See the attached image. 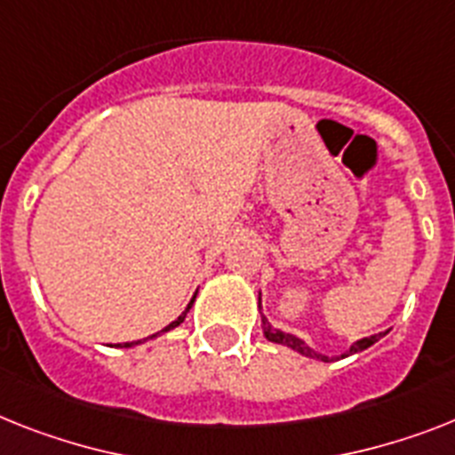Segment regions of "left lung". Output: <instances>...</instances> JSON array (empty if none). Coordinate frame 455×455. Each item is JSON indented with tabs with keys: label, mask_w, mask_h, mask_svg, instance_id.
Here are the masks:
<instances>
[{
	"label": "left lung",
	"mask_w": 455,
	"mask_h": 455,
	"mask_svg": "<svg viewBox=\"0 0 455 455\" xmlns=\"http://www.w3.org/2000/svg\"><path fill=\"white\" fill-rule=\"evenodd\" d=\"M258 307H260V298H258ZM262 316V311H260ZM388 332V330H386ZM386 332H379V335H370V337H363V339L354 341L351 347H348V351H344L341 355H323L318 354V351H314L311 347H307V341L299 339V337L291 335V332H283V330L274 328L272 323L267 321V318L262 316V335L267 337L269 341H274V344H281V347H288L292 348V351H298L299 355H304V358H316V360H323V363H330V360H339V358H347V355H354V354H360V351H365V348H370L374 341H379L381 337H386Z\"/></svg>",
	"instance_id": "left-lung-1"
}]
</instances>
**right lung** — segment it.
<instances>
[{
    "mask_svg": "<svg viewBox=\"0 0 455 455\" xmlns=\"http://www.w3.org/2000/svg\"><path fill=\"white\" fill-rule=\"evenodd\" d=\"M195 298H197V292H195V295H193V299H190V304H188V307H186V311H183L181 316L176 318V321H172V323H169L167 328H163V330H160V332H156V335L146 337V339H156L157 335H163V332H169V330H174L176 325H181V323L186 321V314H188V311H190V307H193ZM146 339H137V341H125V344H118V347H120V348H130V347H137V344H141V341H146Z\"/></svg>",
    "mask_w": 455,
    "mask_h": 455,
    "instance_id": "add662e5",
    "label": "right lung"
}]
</instances>
